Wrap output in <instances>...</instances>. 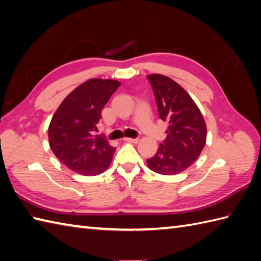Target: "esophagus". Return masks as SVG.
<instances>
[{
    "label": "esophagus",
    "mask_w": 261,
    "mask_h": 261,
    "mask_svg": "<svg viewBox=\"0 0 261 261\" xmlns=\"http://www.w3.org/2000/svg\"><path fill=\"white\" fill-rule=\"evenodd\" d=\"M124 141L131 142V143H137V142H139V138H124Z\"/></svg>",
    "instance_id": "1"
}]
</instances>
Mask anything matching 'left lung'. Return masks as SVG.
<instances>
[{"label":"left lung","mask_w":261,"mask_h":261,"mask_svg":"<svg viewBox=\"0 0 261 261\" xmlns=\"http://www.w3.org/2000/svg\"><path fill=\"white\" fill-rule=\"evenodd\" d=\"M147 79L156 98L159 118L169 123L167 137L147 164L154 173L179 174L201 154L206 142V124L195 102L176 82L160 74L148 75Z\"/></svg>","instance_id":"obj_1"}]
</instances>
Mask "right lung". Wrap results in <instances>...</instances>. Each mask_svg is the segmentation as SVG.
Returning <instances> with one entry per match:
<instances>
[{
    "mask_svg": "<svg viewBox=\"0 0 261 261\" xmlns=\"http://www.w3.org/2000/svg\"><path fill=\"white\" fill-rule=\"evenodd\" d=\"M120 83L114 80H88L76 87L54 114L48 129L49 145L69 169L94 176L108 169L114 147L103 136L94 134L101 112Z\"/></svg>",
    "mask_w": 261,
    "mask_h": 261,
    "instance_id": "right-lung-1",
    "label": "right lung"
}]
</instances>
